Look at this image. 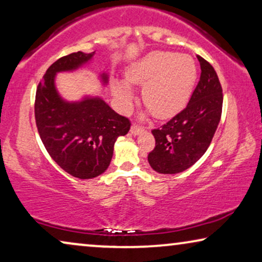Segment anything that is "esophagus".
Returning <instances> with one entry per match:
<instances>
[{
    "instance_id": "1",
    "label": "esophagus",
    "mask_w": 262,
    "mask_h": 262,
    "mask_svg": "<svg viewBox=\"0 0 262 262\" xmlns=\"http://www.w3.org/2000/svg\"><path fill=\"white\" fill-rule=\"evenodd\" d=\"M142 132H143L142 128H140L138 126H132L130 127V134L132 135H139L140 133H142Z\"/></svg>"
}]
</instances>
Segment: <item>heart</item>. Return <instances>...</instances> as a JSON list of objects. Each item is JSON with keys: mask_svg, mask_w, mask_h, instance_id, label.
Segmentation results:
<instances>
[{"mask_svg": "<svg viewBox=\"0 0 262 262\" xmlns=\"http://www.w3.org/2000/svg\"><path fill=\"white\" fill-rule=\"evenodd\" d=\"M197 79L196 62L190 56L154 51L129 66L126 82L115 80L113 93L121 112L130 109L134 91L142 86V102L158 119L178 114L189 101Z\"/></svg>", "mask_w": 262, "mask_h": 262, "instance_id": "heart-1", "label": "heart"}]
</instances>
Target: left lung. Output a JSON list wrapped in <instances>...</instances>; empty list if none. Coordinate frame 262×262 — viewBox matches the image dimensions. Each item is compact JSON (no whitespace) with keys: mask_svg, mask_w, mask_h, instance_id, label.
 <instances>
[{"mask_svg":"<svg viewBox=\"0 0 262 262\" xmlns=\"http://www.w3.org/2000/svg\"><path fill=\"white\" fill-rule=\"evenodd\" d=\"M201 78L186 108L163 127L152 130L156 147L148 154L154 171L176 174L185 171L203 157L219 126L223 95L219 77L201 56Z\"/></svg>","mask_w":262,"mask_h":262,"instance_id":"left-lung-1","label":"left lung"}]
</instances>
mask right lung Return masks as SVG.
<instances>
[{"label": "right lung", "mask_w": 262, "mask_h": 262, "mask_svg": "<svg viewBox=\"0 0 262 262\" xmlns=\"http://www.w3.org/2000/svg\"><path fill=\"white\" fill-rule=\"evenodd\" d=\"M91 53L75 52L47 69L35 96V121L41 141L51 158L65 172L79 179H91L105 172L119 136L126 135L130 122L114 112L99 96L84 95L78 101H68L59 94L58 73L75 72L93 61ZM102 86L109 75H98Z\"/></svg>", "instance_id": "add662e5"}]
</instances>
